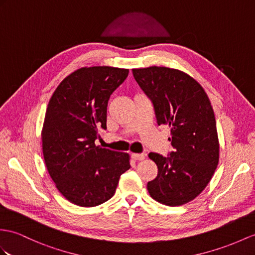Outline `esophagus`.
Returning a JSON list of instances; mask_svg holds the SVG:
<instances>
[{
  "label": "esophagus",
  "mask_w": 255,
  "mask_h": 255,
  "mask_svg": "<svg viewBox=\"0 0 255 255\" xmlns=\"http://www.w3.org/2000/svg\"><path fill=\"white\" fill-rule=\"evenodd\" d=\"M146 157L145 153H132V159L135 161H141Z\"/></svg>",
  "instance_id": "esophagus-1"
}]
</instances>
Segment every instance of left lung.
I'll return each instance as SVG.
<instances>
[{
  "label": "left lung",
  "instance_id": "left-lung-1",
  "mask_svg": "<svg viewBox=\"0 0 255 255\" xmlns=\"http://www.w3.org/2000/svg\"><path fill=\"white\" fill-rule=\"evenodd\" d=\"M151 99L157 122L171 129L170 157L150 152L158 175L148 182L153 200L178 207L194 200L212 178L220 159L214 111L202 86L184 71L151 66L132 69Z\"/></svg>",
  "mask_w": 255,
  "mask_h": 255
}]
</instances>
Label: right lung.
Returning a JSON list of instances; mask_svg holds the SVG:
<instances>
[{
	"instance_id": "1",
	"label": "right lung",
	"mask_w": 255,
	"mask_h": 255,
	"mask_svg": "<svg viewBox=\"0 0 255 255\" xmlns=\"http://www.w3.org/2000/svg\"><path fill=\"white\" fill-rule=\"evenodd\" d=\"M128 69L82 67L66 77L49 99L42 128L48 174L68 201L92 208L115 195L129 156L95 145L98 128H106L110 95Z\"/></svg>"
}]
</instances>
